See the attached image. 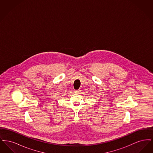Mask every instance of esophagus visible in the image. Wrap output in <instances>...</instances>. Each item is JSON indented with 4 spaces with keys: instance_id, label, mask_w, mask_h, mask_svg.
<instances>
[{
    "instance_id": "esophagus-1",
    "label": "esophagus",
    "mask_w": 153,
    "mask_h": 153,
    "mask_svg": "<svg viewBox=\"0 0 153 153\" xmlns=\"http://www.w3.org/2000/svg\"><path fill=\"white\" fill-rule=\"evenodd\" d=\"M74 92L75 94H79V93H80V91H76V90H75V91H74Z\"/></svg>"
}]
</instances>
